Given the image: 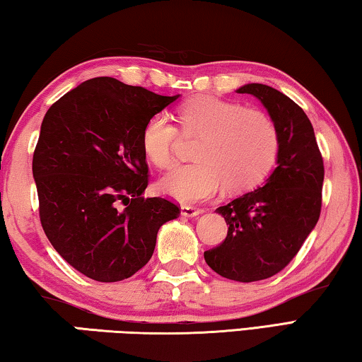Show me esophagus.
<instances>
[{
  "instance_id": "obj_1",
  "label": "esophagus",
  "mask_w": 362,
  "mask_h": 362,
  "mask_svg": "<svg viewBox=\"0 0 362 362\" xmlns=\"http://www.w3.org/2000/svg\"><path fill=\"white\" fill-rule=\"evenodd\" d=\"M180 214L183 217H188V218H192V217H198L199 214H203V211L201 209H198V207H193V206H182L180 207Z\"/></svg>"
}]
</instances>
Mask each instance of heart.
Returning <instances> with one entry per match:
<instances>
[{
	"instance_id": "b5f03b06",
	"label": "heart",
	"mask_w": 362,
	"mask_h": 362,
	"mask_svg": "<svg viewBox=\"0 0 362 362\" xmlns=\"http://www.w3.org/2000/svg\"><path fill=\"white\" fill-rule=\"evenodd\" d=\"M177 115L183 136L199 137L194 146L198 163L175 166L159 180V189L179 203L209 199L225 183L231 192H244L259 185L276 163L279 136L262 110L198 95L183 102ZM179 139L168 116H151L142 129L144 155L156 168H166L173 163Z\"/></svg>"
}]
</instances>
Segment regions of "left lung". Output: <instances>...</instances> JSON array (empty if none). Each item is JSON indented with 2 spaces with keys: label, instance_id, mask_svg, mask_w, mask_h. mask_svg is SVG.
Returning a JSON list of instances; mask_svg holds the SVG:
<instances>
[{
  "label": "left lung",
  "instance_id": "left-lung-1",
  "mask_svg": "<svg viewBox=\"0 0 362 362\" xmlns=\"http://www.w3.org/2000/svg\"><path fill=\"white\" fill-rule=\"evenodd\" d=\"M262 102L276 126V168L262 187L220 206L228 235L204 260L220 276L252 283L279 273L302 247L321 214L322 156L308 116L289 97L267 84L236 90Z\"/></svg>",
  "mask_w": 362,
  "mask_h": 362
}]
</instances>
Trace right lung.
<instances>
[{"label":"right lung","instance_id":"1","mask_svg":"<svg viewBox=\"0 0 362 362\" xmlns=\"http://www.w3.org/2000/svg\"><path fill=\"white\" fill-rule=\"evenodd\" d=\"M115 78L88 79L54 103L33 153L42 230L79 273L100 283L131 278L151 259L161 226L180 209L144 198L142 129L179 99Z\"/></svg>","mask_w":362,"mask_h":362}]
</instances>
